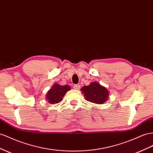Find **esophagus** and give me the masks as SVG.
<instances>
[{
  "label": "esophagus",
  "mask_w": 153,
  "mask_h": 153,
  "mask_svg": "<svg viewBox=\"0 0 153 153\" xmlns=\"http://www.w3.org/2000/svg\"><path fill=\"white\" fill-rule=\"evenodd\" d=\"M73 88L75 89H79L80 88V86L79 85H74Z\"/></svg>",
  "instance_id": "34e87169"
}]
</instances>
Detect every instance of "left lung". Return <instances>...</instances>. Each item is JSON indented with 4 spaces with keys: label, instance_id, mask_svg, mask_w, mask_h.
I'll return each mask as SVG.
<instances>
[{
    "label": "left lung",
    "instance_id": "obj_1",
    "mask_svg": "<svg viewBox=\"0 0 153 153\" xmlns=\"http://www.w3.org/2000/svg\"><path fill=\"white\" fill-rule=\"evenodd\" d=\"M81 91L86 100L98 104H102L107 101L109 93L105 87L95 82L84 86Z\"/></svg>",
    "mask_w": 153,
    "mask_h": 153
}]
</instances>
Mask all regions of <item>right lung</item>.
<instances>
[{"label": "right lung", "mask_w": 153, "mask_h": 153, "mask_svg": "<svg viewBox=\"0 0 153 153\" xmlns=\"http://www.w3.org/2000/svg\"><path fill=\"white\" fill-rule=\"evenodd\" d=\"M71 88L68 85H60L58 84H55L48 91L46 94V99L48 102L51 104H57L62 100V98L65 94Z\"/></svg>", "instance_id": "1"}]
</instances>
